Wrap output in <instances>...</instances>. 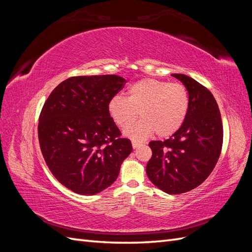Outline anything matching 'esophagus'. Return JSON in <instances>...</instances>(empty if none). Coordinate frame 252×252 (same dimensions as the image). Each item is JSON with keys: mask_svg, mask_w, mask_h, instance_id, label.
I'll return each instance as SVG.
<instances>
[{"mask_svg": "<svg viewBox=\"0 0 252 252\" xmlns=\"http://www.w3.org/2000/svg\"><path fill=\"white\" fill-rule=\"evenodd\" d=\"M131 143H132V147H133L134 149H135L136 147H139L140 145H141V142H139V141H134V140H133Z\"/></svg>", "mask_w": 252, "mask_h": 252, "instance_id": "34e87169", "label": "esophagus"}]
</instances>
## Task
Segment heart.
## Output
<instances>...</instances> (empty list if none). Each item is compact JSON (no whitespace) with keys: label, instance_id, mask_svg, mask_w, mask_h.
<instances>
[{"label":"heart","instance_id":"obj_1","mask_svg":"<svg viewBox=\"0 0 252 252\" xmlns=\"http://www.w3.org/2000/svg\"><path fill=\"white\" fill-rule=\"evenodd\" d=\"M189 107V94L180 83L142 79L128 88L127 97L117 95L108 103L111 119L121 128L133 123L140 113L142 119L125 130L133 140H143L156 132L167 138L184 123Z\"/></svg>","mask_w":252,"mask_h":252}]
</instances>
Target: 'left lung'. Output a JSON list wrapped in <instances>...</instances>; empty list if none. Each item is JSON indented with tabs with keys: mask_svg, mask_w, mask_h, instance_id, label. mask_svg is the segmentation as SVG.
Returning a JSON list of instances; mask_svg holds the SVG:
<instances>
[{
	"mask_svg": "<svg viewBox=\"0 0 252 252\" xmlns=\"http://www.w3.org/2000/svg\"><path fill=\"white\" fill-rule=\"evenodd\" d=\"M180 80L189 94L184 123L165 141H151V158L146 166L149 180L169 194L194 189L215 168L223 145V124L215 96L192 78L182 73Z\"/></svg>",
	"mask_w": 252,
	"mask_h": 252,
	"instance_id": "1",
	"label": "left lung"
}]
</instances>
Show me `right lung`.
Returning <instances> with one entry per match:
<instances>
[{"mask_svg":"<svg viewBox=\"0 0 252 252\" xmlns=\"http://www.w3.org/2000/svg\"><path fill=\"white\" fill-rule=\"evenodd\" d=\"M116 74L82 75L52 90L39 118V142L49 170L71 191L93 195L117 180L132 151L108 112L125 85Z\"/></svg>","mask_w":252,"mask_h":252,"instance_id":"right-lung-1","label":"right lung"}]
</instances>
